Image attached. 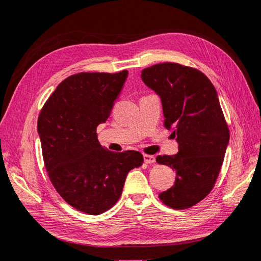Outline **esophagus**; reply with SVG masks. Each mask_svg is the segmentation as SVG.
Masks as SVG:
<instances>
[{
  "mask_svg": "<svg viewBox=\"0 0 261 261\" xmlns=\"http://www.w3.org/2000/svg\"><path fill=\"white\" fill-rule=\"evenodd\" d=\"M143 160H144V163H147V164H153L156 162L155 156H152V155H144Z\"/></svg>",
  "mask_w": 261,
  "mask_h": 261,
  "instance_id": "obj_1",
  "label": "esophagus"
}]
</instances>
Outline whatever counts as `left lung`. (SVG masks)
Returning <instances> with one entry per match:
<instances>
[{
    "mask_svg": "<svg viewBox=\"0 0 261 261\" xmlns=\"http://www.w3.org/2000/svg\"><path fill=\"white\" fill-rule=\"evenodd\" d=\"M141 79L161 97L164 126L178 142L176 155L156 157L176 171L173 186L159 196L173 209L190 208L213 190L229 143L217 92L203 72L174 62L146 68Z\"/></svg>",
    "mask_w": 261,
    "mask_h": 261,
    "instance_id": "1",
    "label": "left lung"
}]
</instances>
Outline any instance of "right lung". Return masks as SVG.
I'll list each match as a JSON object with an SVG mask.
<instances>
[{
	"label": "right lung",
	"instance_id": "obj_1",
	"mask_svg": "<svg viewBox=\"0 0 261 261\" xmlns=\"http://www.w3.org/2000/svg\"><path fill=\"white\" fill-rule=\"evenodd\" d=\"M128 71L80 72L58 85L40 111L38 133L54 189L71 207L99 215L120 198L128 172L143 163L134 150L113 152L97 139Z\"/></svg>",
	"mask_w": 261,
	"mask_h": 261
}]
</instances>
